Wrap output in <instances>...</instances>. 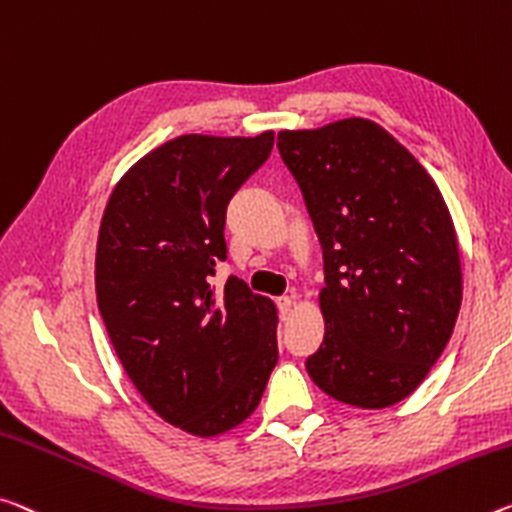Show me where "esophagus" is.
Masks as SVG:
<instances>
[{
    "label": "esophagus",
    "mask_w": 512,
    "mask_h": 512,
    "mask_svg": "<svg viewBox=\"0 0 512 512\" xmlns=\"http://www.w3.org/2000/svg\"><path fill=\"white\" fill-rule=\"evenodd\" d=\"M291 303H294V296H280V298H275V305H278V312H280L282 319H285V316L289 314Z\"/></svg>",
    "instance_id": "1"
}]
</instances>
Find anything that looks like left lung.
Here are the masks:
<instances>
[{"label":"left lung","mask_w":512,"mask_h":512,"mask_svg":"<svg viewBox=\"0 0 512 512\" xmlns=\"http://www.w3.org/2000/svg\"><path fill=\"white\" fill-rule=\"evenodd\" d=\"M323 248L326 337L305 362L332 399L403 401L456 326L462 273L449 209L424 166L364 118L278 134Z\"/></svg>","instance_id":"obj_1"}]
</instances>
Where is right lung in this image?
<instances>
[{"label":"right lung","mask_w":512,"mask_h":512,"mask_svg":"<svg viewBox=\"0 0 512 512\" xmlns=\"http://www.w3.org/2000/svg\"><path fill=\"white\" fill-rule=\"evenodd\" d=\"M273 141L177 136L127 170L102 216L95 291L111 344L150 408L200 437L253 415L278 362L271 300L237 275L209 285L227 202Z\"/></svg>","instance_id":"1"}]
</instances>
